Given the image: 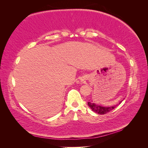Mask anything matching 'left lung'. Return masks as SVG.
<instances>
[{"label":"left lung","instance_id":"left-lung-1","mask_svg":"<svg viewBox=\"0 0 148 148\" xmlns=\"http://www.w3.org/2000/svg\"><path fill=\"white\" fill-rule=\"evenodd\" d=\"M121 102H119V104L121 103ZM88 106L91 108V109L92 111L95 112V113H97L99 114H105L108 113V112H111L112 110H114L116 106H110V107H104L99 106V105L95 104V103H92L91 102H88Z\"/></svg>","mask_w":148,"mask_h":148}]
</instances>
